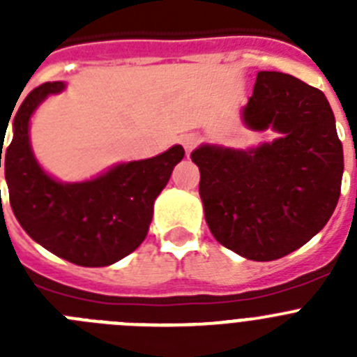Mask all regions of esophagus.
Here are the masks:
<instances>
[{"label":"esophagus","instance_id":"34e87169","mask_svg":"<svg viewBox=\"0 0 357 357\" xmlns=\"http://www.w3.org/2000/svg\"><path fill=\"white\" fill-rule=\"evenodd\" d=\"M198 141H200V137H198L197 134H184L181 137V143H182V146H184L185 151L193 150V148L198 144Z\"/></svg>","mask_w":357,"mask_h":357}]
</instances>
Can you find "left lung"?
I'll return each mask as SVG.
<instances>
[{"mask_svg": "<svg viewBox=\"0 0 357 357\" xmlns=\"http://www.w3.org/2000/svg\"><path fill=\"white\" fill-rule=\"evenodd\" d=\"M241 119L279 137L248 150H193L206 222L229 250L275 261L329 222L342 189L343 146L326 94L284 73H257Z\"/></svg>", "mask_w": 357, "mask_h": 357, "instance_id": "left-lung-1", "label": "left lung"}]
</instances>
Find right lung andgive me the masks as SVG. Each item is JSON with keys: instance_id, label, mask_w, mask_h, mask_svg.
<instances>
[{"instance_id": "1", "label": "right lung", "mask_w": 357, "mask_h": 357, "mask_svg": "<svg viewBox=\"0 0 357 357\" xmlns=\"http://www.w3.org/2000/svg\"><path fill=\"white\" fill-rule=\"evenodd\" d=\"M64 89V82H46L24 98L12 123L10 144L0 148V168L12 211L33 241L78 266H109L144 241L153 202L184 148L175 144L151 159L114 164L91 181H56L33 155L30 119L46 98Z\"/></svg>"}]
</instances>
